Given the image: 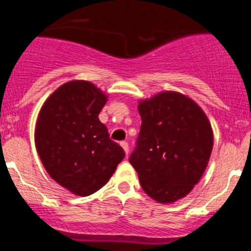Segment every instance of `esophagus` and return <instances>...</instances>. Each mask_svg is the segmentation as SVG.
<instances>
[{
    "mask_svg": "<svg viewBox=\"0 0 251 251\" xmlns=\"http://www.w3.org/2000/svg\"><path fill=\"white\" fill-rule=\"evenodd\" d=\"M121 146H122V147H123V150H124V152H126V154H128V152H129V147H128L127 142H126V141L121 142Z\"/></svg>",
    "mask_w": 251,
    "mask_h": 251,
    "instance_id": "esophagus-1",
    "label": "esophagus"
}]
</instances>
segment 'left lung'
Wrapping results in <instances>:
<instances>
[{
	"label": "left lung",
	"instance_id": "left-lung-1",
	"mask_svg": "<svg viewBox=\"0 0 251 251\" xmlns=\"http://www.w3.org/2000/svg\"><path fill=\"white\" fill-rule=\"evenodd\" d=\"M138 112L142 126L130 165L148 196L175 202L190 194L207 167L211 124L192 99L176 92L141 100Z\"/></svg>",
	"mask_w": 251,
	"mask_h": 251
}]
</instances>
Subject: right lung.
<instances>
[{
  "label": "right lung",
  "instance_id": "add662e5",
  "mask_svg": "<svg viewBox=\"0 0 251 251\" xmlns=\"http://www.w3.org/2000/svg\"><path fill=\"white\" fill-rule=\"evenodd\" d=\"M105 103L94 84L73 80L46 99L37 117L35 146L44 167L77 196L103 187L126 156L98 118Z\"/></svg>",
  "mask_w": 251,
  "mask_h": 251
}]
</instances>
